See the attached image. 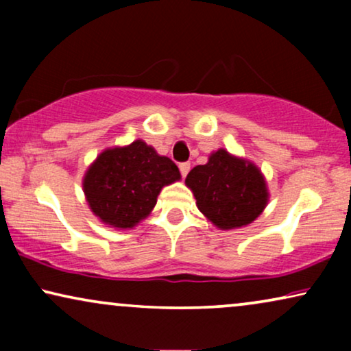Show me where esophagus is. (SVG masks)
<instances>
[{
  "label": "esophagus",
  "instance_id": "34e87169",
  "mask_svg": "<svg viewBox=\"0 0 351 351\" xmlns=\"http://www.w3.org/2000/svg\"><path fill=\"white\" fill-rule=\"evenodd\" d=\"M179 171H180L182 177H185L186 174H189V171H190V162H180Z\"/></svg>",
  "mask_w": 351,
  "mask_h": 351
}]
</instances>
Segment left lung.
Wrapping results in <instances>:
<instances>
[{"mask_svg":"<svg viewBox=\"0 0 351 351\" xmlns=\"http://www.w3.org/2000/svg\"><path fill=\"white\" fill-rule=\"evenodd\" d=\"M185 185L193 191L198 209L220 230L252 223L268 203L261 169L223 148L210 153L206 165L193 167Z\"/></svg>","mask_w":351,"mask_h":351,"instance_id":"1","label":"left lung"}]
</instances>
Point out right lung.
<instances>
[{
	"label": "right lung",
	"instance_id": "right-lung-1",
	"mask_svg": "<svg viewBox=\"0 0 351 351\" xmlns=\"http://www.w3.org/2000/svg\"><path fill=\"white\" fill-rule=\"evenodd\" d=\"M180 180L169 158L143 141L107 148L86 171L83 190L90 210L114 228H132L155 208L162 186Z\"/></svg>",
	"mask_w": 351,
	"mask_h": 351
}]
</instances>
